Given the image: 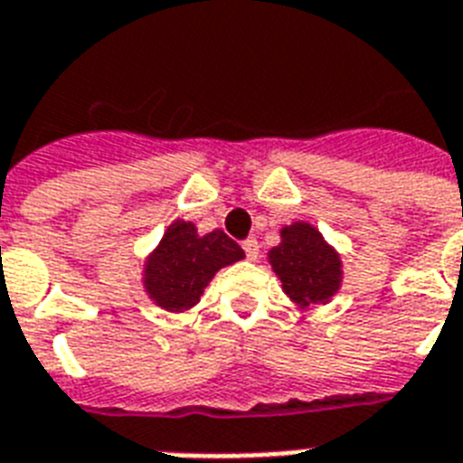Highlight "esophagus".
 I'll list each match as a JSON object with an SVG mask.
<instances>
[{"label":"esophagus","instance_id":"34e87169","mask_svg":"<svg viewBox=\"0 0 463 463\" xmlns=\"http://www.w3.org/2000/svg\"><path fill=\"white\" fill-rule=\"evenodd\" d=\"M242 250H245V254H247V260H257V257H260V242H257V240L254 238H250V240H245V242H242Z\"/></svg>","mask_w":463,"mask_h":463}]
</instances>
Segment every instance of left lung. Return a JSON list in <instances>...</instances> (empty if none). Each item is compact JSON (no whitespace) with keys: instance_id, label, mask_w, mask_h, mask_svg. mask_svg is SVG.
<instances>
[{"instance_id":"left-lung-1","label":"left lung","mask_w":463,"mask_h":463,"mask_svg":"<svg viewBox=\"0 0 463 463\" xmlns=\"http://www.w3.org/2000/svg\"><path fill=\"white\" fill-rule=\"evenodd\" d=\"M269 264L281 279L283 293L300 307L326 303L341 286L336 250L303 221L283 228L281 245L269 252Z\"/></svg>"}]
</instances>
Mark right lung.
<instances>
[{
    "label": "right lung",
    "mask_w": 463,
    "mask_h": 463,
    "mask_svg": "<svg viewBox=\"0 0 463 463\" xmlns=\"http://www.w3.org/2000/svg\"><path fill=\"white\" fill-rule=\"evenodd\" d=\"M245 257L242 247L223 231L199 235L194 223L175 221L144 267V286L151 300L167 312H184L199 303L218 269Z\"/></svg>",
    "instance_id": "1"
}]
</instances>
